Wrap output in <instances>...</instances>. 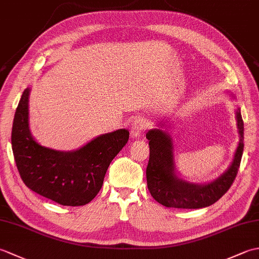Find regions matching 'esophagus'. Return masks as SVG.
<instances>
[{
	"mask_svg": "<svg viewBox=\"0 0 259 259\" xmlns=\"http://www.w3.org/2000/svg\"><path fill=\"white\" fill-rule=\"evenodd\" d=\"M148 126H149V123L144 117H137L131 123V137L133 138L140 137L147 130Z\"/></svg>",
	"mask_w": 259,
	"mask_h": 259,
	"instance_id": "1",
	"label": "esophagus"
}]
</instances>
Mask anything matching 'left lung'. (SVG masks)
<instances>
[{
	"label": "left lung",
	"instance_id": "left-lung-1",
	"mask_svg": "<svg viewBox=\"0 0 259 259\" xmlns=\"http://www.w3.org/2000/svg\"><path fill=\"white\" fill-rule=\"evenodd\" d=\"M239 144L230 167L221 177L207 185H195L179 179L175 175L172 142L160 129L148 131L150 156L146 170L147 185L151 196L166 207L198 209L212 205L226 194L238 174L244 151V121L240 109L236 111Z\"/></svg>",
	"mask_w": 259,
	"mask_h": 259
}]
</instances>
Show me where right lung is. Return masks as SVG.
Wrapping results in <instances>:
<instances>
[{
	"label": "right lung",
	"mask_w": 259,
	"mask_h": 259,
	"mask_svg": "<svg viewBox=\"0 0 259 259\" xmlns=\"http://www.w3.org/2000/svg\"><path fill=\"white\" fill-rule=\"evenodd\" d=\"M29 95L25 89L21 97L11 137L22 180L32 191L62 206L87 205L100 191L110 162L128 142L129 131L99 136L75 151L46 148L30 133Z\"/></svg>",
	"instance_id": "1"
}]
</instances>
